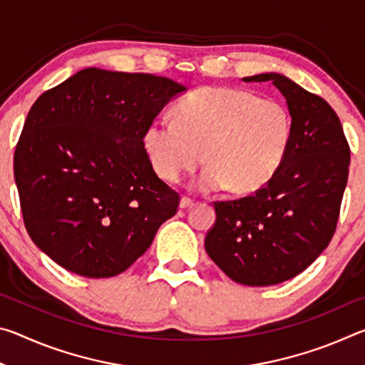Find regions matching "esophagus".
I'll list each match as a JSON object with an SVG mask.
<instances>
[{"mask_svg": "<svg viewBox=\"0 0 365 365\" xmlns=\"http://www.w3.org/2000/svg\"><path fill=\"white\" fill-rule=\"evenodd\" d=\"M193 205H195V200H191V197H188V196H183L182 200H180V207H182V209L191 207Z\"/></svg>", "mask_w": 365, "mask_h": 365, "instance_id": "34e87169", "label": "esophagus"}]
</instances>
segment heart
<instances>
[{"instance_id":"b5f03b06","label":"heart","mask_w":365,"mask_h":365,"mask_svg":"<svg viewBox=\"0 0 365 365\" xmlns=\"http://www.w3.org/2000/svg\"><path fill=\"white\" fill-rule=\"evenodd\" d=\"M174 117L148 123L143 146L154 172L170 183L205 158L209 165L195 180L200 191L259 190L277 174L293 140L287 104L248 90L205 86L178 101Z\"/></svg>"}]
</instances>
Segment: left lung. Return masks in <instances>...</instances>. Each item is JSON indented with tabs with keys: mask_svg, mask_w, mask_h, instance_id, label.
<instances>
[{
	"mask_svg": "<svg viewBox=\"0 0 365 365\" xmlns=\"http://www.w3.org/2000/svg\"><path fill=\"white\" fill-rule=\"evenodd\" d=\"M270 82L287 98L293 140L277 174L255 193L215 201L205 246L233 282L269 287L293 279L329 246L349 172L341 122L324 98L280 73L245 77Z\"/></svg>",
	"mask_w": 365,
	"mask_h": 365,
	"instance_id": "obj_1",
	"label": "left lung"
}]
</instances>
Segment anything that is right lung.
Returning <instances> with one entry per match:
<instances>
[{
    "label": "right lung",
    "mask_w": 365,
    "mask_h": 365,
    "mask_svg": "<svg viewBox=\"0 0 365 365\" xmlns=\"http://www.w3.org/2000/svg\"><path fill=\"white\" fill-rule=\"evenodd\" d=\"M185 86L151 73L88 67L30 108L14 153L32 242L73 274H122L175 215L180 195L154 172L148 123Z\"/></svg>",
    "instance_id": "obj_1"
}]
</instances>
